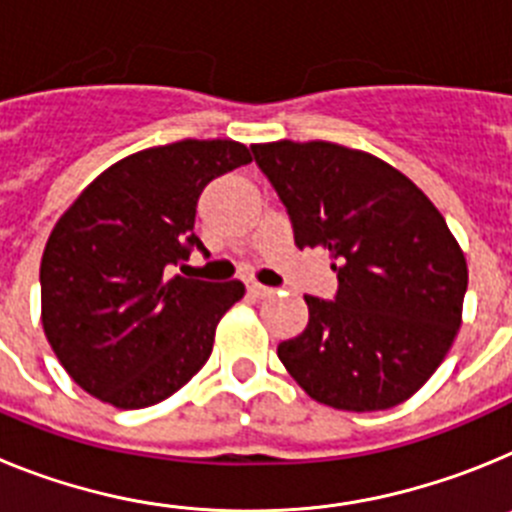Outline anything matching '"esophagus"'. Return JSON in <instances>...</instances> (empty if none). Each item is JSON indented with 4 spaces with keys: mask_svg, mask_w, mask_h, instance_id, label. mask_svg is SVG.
<instances>
[{
    "mask_svg": "<svg viewBox=\"0 0 512 512\" xmlns=\"http://www.w3.org/2000/svg\"><path fill=\"white\" fill-rule=\"evenodd\" d=\"M248 295H251V297H269V295H274V289L264 287V284H259V282H251V284H248Z\"/></svg>",
    "mask_w": 512,
    "mask_h": 512,
    "instance_id": "esophagus-1",
    "label": "esophagus"
}]
</instances>
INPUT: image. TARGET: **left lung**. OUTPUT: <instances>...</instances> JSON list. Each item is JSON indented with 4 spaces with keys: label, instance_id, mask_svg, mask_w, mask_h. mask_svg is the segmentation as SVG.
Returning <instances> with one entry per match:
<instances>
[{
    "label": "left lung",
    "instance_id": "obj_1",
    "mask_svg": "<svg viewBox=\"0 0 512 512\" xmlns=\"http://www.w3.org/2000/svg\"><path fill=\"white\" fill-rule=\"evenodd\" d=\"M295 228L325 248L336 302L305 297L310 323L279 343L292 379L328 408H395L433 377L461 325L469 271L441 212L382 158L328 140L251 146Z\"/></svg>",
    "mask_w": 512,
    "mask_h": 512
}]
</instances>
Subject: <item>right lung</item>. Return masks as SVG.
I'll list each match as a JSON object with an SVG mask.
<instances>
[{
	"label": "right lung",
	"mask_w": 512,
	"mask_h": 512,
	"mask_svg": "<svg viewBox=\"0 0 512 512\" xmlns=\"http://www.w3.org/2000/svg\"><path fill=\"white\" fill-rule=\"evenodd\" d=\"M251 164L235 140L184 138L104 169L58 217L40 261V320L69 377L112 408L166 400L200 372L238 279L171 274L189 259L202 189Z\"/></svg>",
	"instance_id": "add662e5"
}]
</instances>
